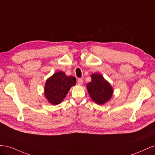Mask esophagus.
<instances>
[{"label":"esophagus","instance_id":"34e87169","mask_svg":"<svg viewBox=\"0 0 155 155\" xmlns=\"http://www.w3.org/2000/svg\"><path fill=\"white\" fill-rule=\"evenodd\" d=\"M78 83L79 85H81L83 84V79H81V78H79L78 79Z\"/></svg>","mask_w":155,"mask_h":155}]
</instances>
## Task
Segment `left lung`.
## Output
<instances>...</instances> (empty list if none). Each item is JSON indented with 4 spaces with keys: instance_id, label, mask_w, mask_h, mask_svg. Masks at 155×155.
Here are the masks:
<instances>
[{
    "instance_id": "8db88e82",
    "label": "left lung",
    "mask_w": 155,
    "mask_h": 155,
    "mask_svg": "<svg viewBox=\"0 0 155 155\" xmlns=\"http://www.w3.org/2000/svg\"><path fill=\"white\" fill-rule=\"evenodd\" d=\"M91 77L92 80L86 87L91 99L97 105L106 104L113 94V88L100 74L94 73Z\"/></svg>"
}]
</instances>
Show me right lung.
Wrapping results in <instances>:
<instances>
[{
	"instance_id": "right-lung-1",
	"label": "right lung",
	"mask_w": 155,
	"mask_h": 155,
	"mask_svg": "<svg viewBox=\"0 0 155 155\" xmlns=\"http://www.w3.org/2000/svg\"><path fill=\"white\" fill-rule=\"evenodd\" d=\"M76 83V78L72 76H67L63 71L54 73L46 79L45 83L44 94L46 99L53 105L61 104L70 88Z\"/></svg>"
}]
</instances>
